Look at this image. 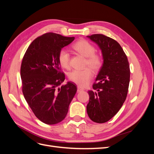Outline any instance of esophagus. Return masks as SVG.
I'll use <instances>...</instances> for the list:
<instances>
[{
	"instance_id": "1",
	"label": "esophagus",
	"mask_w": 154,
	"mask_h": 154,
	"mask_svg": "<svg viewBox=\"0 0 154 154\" xmlns=\"http://www.w3.org/2000/svg\"><path fill=\"white\" fill-rule=\"evenodd\" d=\"M83 91V88L82 87H81L80 86H78L77 87V92H80L82 91Z\"/></svg>"
}]
</instances>
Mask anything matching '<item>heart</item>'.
<instances>
[{"mask_svg": "<svg viewBox=\"0 0 154 154\" xmlns=\"http://www.w3.org/2000/svg\"><path fill=\"white\" fill-rule=\"evenodd\" d=\"M72 48L78 54L86 58L85 66L91 67L94 71H99L102 66L103 61L100 55L94 53L96 49L91 43L87 40H81L74 44ZM58 58L60 65L63 68H69L70 55L67 50L66 49L60 50ZM90 68L87 67L83 70H74L69 72V79L77 85L84 87L89 83L93 76V73Z\"/></svg>", "mask_w": 154, "mask_h": 154, "instance_id": "heart-1", "label": "heart"}]
</instances>
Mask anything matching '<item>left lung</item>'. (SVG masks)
I'll return each mask as SVG.
<instances>
[{
  "label": "left lung",
  "instance_id": "obj_1",
  "mask_svg": "<svg viewBox=\"0 0 154 154\" xmlns=\"http://www.w3.org/2000/svg\"><path fill=\"white\" fill-rule=\"evenodd\" d=\"M101 51L103 65L94 83V91H88V117L95 123L108 122L118 113L127 96L130 67L127 56L119 44L103 35L87 36Z\"/></svg>",
  "mask_w": 154,
  "mask_h": 154
}]
</instances>
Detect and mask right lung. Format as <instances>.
Segmentation results:
<instances>
[{
  "label": "right lung",
  "mask_w": 154,
  "mask_h": 154,
  "mask_svg": "<svg viewBox=\"0 0 154 154\" xmlns=\"http://www.w3.org/2000/svg\"><path fill=\"white\" fill-rule=\"evenodd\" d=\"M74 40V37L45 33L32 42L22 59L23 94L36 117L45 124H57L65 119L76 92V85L70 82L58 87L65 80L58 53Z\"/></svg>",
  "instance_id": "right-lung-1"
}]
</instances>
